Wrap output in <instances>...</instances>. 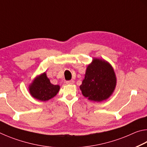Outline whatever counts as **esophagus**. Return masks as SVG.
<instances>
[{"label":"esophagus","mask_w":147,"mask_h":147,"mask_svg":"<svg viewBox=\"0 0 147 147\" xmlns=\"http://www.w3.org/2000/svg\"><path fill=\"white\" fill-rule=\"evenodd\" d=\"M74 82V80H72L67 81V82H66V84H73Z\"/></svg>","instance_id":"esophagus-1"}]
</instances>
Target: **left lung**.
I'll list each match as a JSON object with an SVG mask.
<instances>
[{"mask_svg": "<svg viewBox=\"0 0 147 147\" xmlns=\"http://www.w3.org/2000/svg\"><path fill=\"white\" fill-rule=\"evenodd\" d=\"M116 85V75L111 65L105 59L94 58L87 67L80 89L88 100L99 102L110 97Z\"/></svg>", "mask_w": 147, "mask_h": 147, "instance_id": "1", "label": "left lung"}]
</instances>
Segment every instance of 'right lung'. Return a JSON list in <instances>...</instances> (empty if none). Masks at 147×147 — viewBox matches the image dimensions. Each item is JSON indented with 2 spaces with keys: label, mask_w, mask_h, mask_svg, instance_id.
<instances>
[{
  "label": "right lung",
  "mask_w": 147,
  "mask_h": 147,
  "mask_svg": "<svg viewBox=\"0 0 147 147\" xmlns=\"http://www.w3.org/2000/svg\"><path fill=\"white\" fill-rule=\"evenodd\" d=\"M60 89L59 85H53L45 72L35 78L28 86L32 97L41 101H47L55 96Z\"/></svg>",
  "instance_id": "1"
}]
</instances>
